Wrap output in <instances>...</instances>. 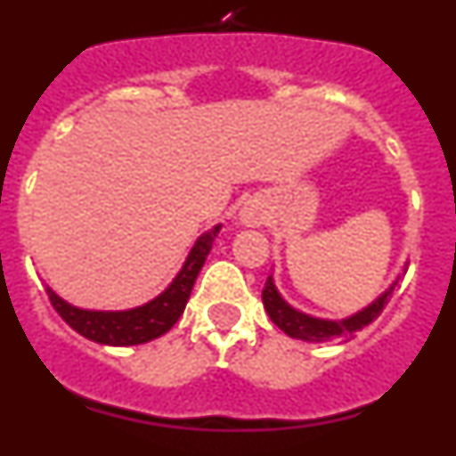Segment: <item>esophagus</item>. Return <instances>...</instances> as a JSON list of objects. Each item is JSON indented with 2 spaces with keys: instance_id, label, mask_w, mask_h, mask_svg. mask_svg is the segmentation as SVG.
<instances>
[{
  "instance_id": "1",
  "label": "esophagus",
  "mask_w": 456,
  "mask_h": 456,
  "mask_svg": "<svg viewBox=\"0 0 456 456\" xmlns=\"http://www.w3.org/2000/svg\"><path fill=\"white\" fill-rule=\"evenodd\" d=\"M241 221L247 225H260L265 221V209L256 203H247L241 209Z\"/></svg>"
}]
</instances>
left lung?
Masks as SVG:
<instances>
[{
  "label": "left lung",
  "instance_id": "left-lung-1",
  "mask_svg": "<svg viewBox=\"0 0 456 456\" xmlns=\"http://www.w3.org/2000/svg\"><path fill=\"white\" fill-rule=\"evenodd\" d=\"M400 281V278H397ZM395 281L388 289H386L381 297L372 301L370 305H365L363 310H358L356 315L345 317V320H320V317L305 315L301 310L292 308L288 301L278 294L276 285H273V278L269 276L267 283H265L263 289V304L267 315L272 317L273 324L281 329V331L288 333L289 338H299V340L305 342H331V340H345V338H352L354 333H358L361 329H365L368 324H372L381 310L388 304L390 294H393Z\"/></svg>",
  "mask_w": 456,
  "mask_h": 456
}]
</instances>
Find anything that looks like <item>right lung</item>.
Wrapping results in <instances>:
<instances>
[{
    "mask_svg": "<svg viewBox=\"0 0 456 456\" xmlns=\"http://www.w3.org/2000/svg\"><path fill=\"white\" fill-rule=\"evenodd\" d=\"M219 231L221 225H215L212 231L203 232L196 240L191 251H189L180 273L173 278V283L159 297L139 305V308L84 310L63 301L50 288H47V297H50L56 313L63 317V322L72 326L79 336L88 338V340L100 342V345H111V347H130V345L151 342L155 338L164 336L184 313V305H187L189 294H191L193 283H196V276L203 269L205 257H208L212 241L219 235Z\"/></svg>",
    "mask_w": 456,
    "mask_h": 456,
    "instance_id": "add662e5",
    "label": "right lung"
}]
</instances>
